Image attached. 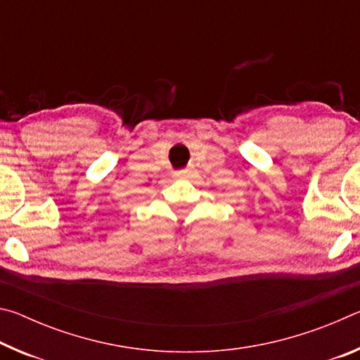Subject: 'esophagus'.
I'll use <instances>...</instances> for the list:
<instances>
[{
    "instance_id": "obj_1",
    "label": "esophagus",
    "mask_w": 360,
    "mask_h": 360,
    "mask_svg": "<svg viewBox=\"0 0 360 360\" xmlns=\"http://www.w3.org/2000/svg\"><path fill=\"white\" fill-rule=\"evenodd\" d=\"M186 173H187V172H184V169H182V172L176 173V178H182V176H186Z\"/></svg>"
}]
</instances>
